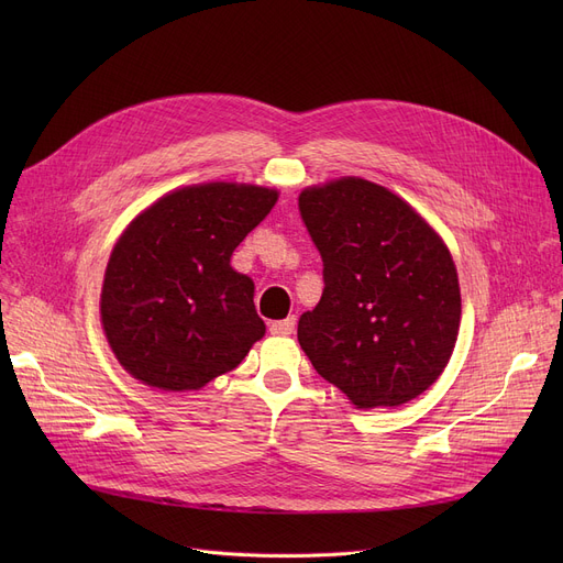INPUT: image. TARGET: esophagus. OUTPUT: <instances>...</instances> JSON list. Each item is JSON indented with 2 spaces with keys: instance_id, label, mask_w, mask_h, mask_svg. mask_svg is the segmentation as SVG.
<instances>
[{
  "instance_id": "esophagus-1",
  "label": "esophagus",
  "mask_w": 563,
  "mask_h": 563,
  "mask_svg": "<svg viewBox=\"0 0 563 563\" xmlns=\"http://www.w3.org/2000/svg\"><path fill=\"white\" fill-rule=\"evenodd\" d=\"M294 327H297V317H287V319H280V321H272L269 331L274 335H291Z\"/></svg>"
}]
</instances>
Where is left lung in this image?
Listing matches in <instances>:
<instances>
[{
  "label": "left lung",
  "instance_id": "8db88e82",
  "mask_svg": "<svg viewBox=\"0 0 563 563\" xmlns=\"http://www.w3.org/2000/svg\"><path fill=\"white\" fill-rule=\"evenodd\" d=\"M323 262V291L299 319V344L353 406L422 395L448 367L461 323L454 260L408 202L361 177L299 196Z\"/></svg>",
  "mask_w": 563,
  "mask_h": 563
}]
</instances>
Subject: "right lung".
Masks as SVG:
<instances>
[{
    "mask_svg": "<svg viewBox=\"0 0 563 563\" xmlns=\"http://www.w3.org/2000/svg\"><path fill=\"white\" fill-rule=\"evenodd\" d=\"M278 191L210 183L177 189L139 214L113 246L102 285L104 335L145 386L183 393L234 369L264 335L255 285L232 251Z\"/></svg>",
    "mask_w": 563,
    "mask_h": 563,
    "instance_id": "right-lung-1",
    "label": "right lung"
}]
</instances>
